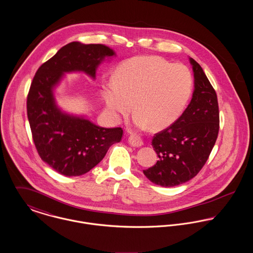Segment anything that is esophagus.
Segmentation results:
<instances>
[{
	"label": "esophagus",
	"instance_id": "obj_1",
	"mask_svg": "<svg viewBox=\"0 0 253 253\" xmlns=\"http://www.w3.org/2000/svg\"><path fill=\"white\" fill-rule=\"evenodd\" d=\"M128 141H129V143L132 146H136V147H139V146H141L143 144L141 137L138 136V135H136V134H133V135L129 136Z\"/></svg>",
	"mask_w": 253,
	"mask_h": 253
}]
</instances>
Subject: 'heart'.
<instances>
[{
  "instance_id": "obj_1",
  "label": "heart",
  "mask_w": 253,
  "mask_h": 253,
  "mask_svg": "<svg viewBox=\"0 0 253 253\" xmlns=\"http://www.w3.org/2000/svg\"><path fill=\"white\" fill-rule=\"evenodd\" d=\"M194 79L189 68L165 58L142 56L123 62L116 81L105 86V100L115 114L126 116L135 102L136 124L154 129L170 126L180 117L191 97Z\"/></svg>"
}]
</instances>
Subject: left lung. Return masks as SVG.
I'll list each match as a JSON object with an SVG mask.
<instances>
[{
    "label": "left lung",
    "mask_w": 253,
    "mask_h": 253,
    "mask_svg": "<svg viewBox=\"0 0 253 253\" xmlns=\"http://www.w3.org/2000/svg\"><path fill=\"white\" fill-rule=\"evenodd\" d=\"M195 91L187 109L165 130L155 134L152 146L159 160L144 175L156 185L174 187L194 178L204 167L219 130L216 93L201 66L190 58Z\"/></svg>",
    "instance_id": "left-lung-1"
}]
</instances>
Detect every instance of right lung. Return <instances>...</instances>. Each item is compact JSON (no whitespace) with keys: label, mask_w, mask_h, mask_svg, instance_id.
Returning <instances> with one entry per match:
<instances>
[{"label":"right lung","mask_w":253,"mask_h":253,"mask_svg":"<svg viewBox=\"0 0 253 253\" xmlns=\"http://www.w3.org/2000/svg\"><path fill=\"white\" fill-rule=\"evenodd\" d=\"M114 55L102 44L70 42L41 64L33 79L27 97L32 136L41 160L59 174L88 172L122 138L120 127L102 128L83 117L62 114L53 96V87L64 72L84 71L94 78L102 59Z\"/></svg>","instance_id":"1"}]
</instances>
